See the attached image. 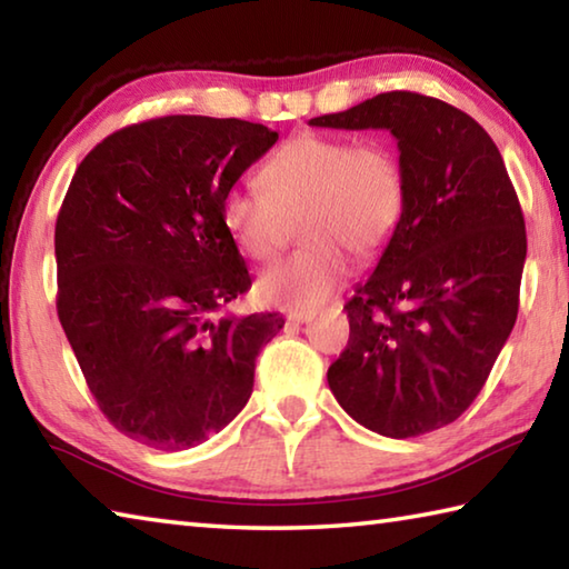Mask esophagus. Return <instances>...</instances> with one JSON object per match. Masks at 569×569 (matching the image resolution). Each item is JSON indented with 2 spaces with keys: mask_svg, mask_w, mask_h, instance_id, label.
<instances>
[{
  "mask_svg": "<svg viewBox=\"0 0 569 569\" xmlns=\"http://www.w3.org/2000/svg\"><path fill=\"white\" fill-rule=\"evenodd\" d=\"M286 319L293 323H308L316 319V311H296V308H291V311H286Z\"/></svg>",
  "mask_w": 569,
  "mask_h": 569,
  "instance_id": "34e87169",
  "label": "esophagus"
}]
</instances>
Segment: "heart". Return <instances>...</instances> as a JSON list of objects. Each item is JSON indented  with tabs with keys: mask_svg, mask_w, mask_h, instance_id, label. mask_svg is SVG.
Wrapping results in <instances>:
<instances>
[{
	"mask_svg": "<svg viewBox=\"0 0 569 569\" xmlns=\"http://www.w3.org/2000/svg\"><path fill=\"white\" fill-rule=\"evenodd\" d=\"M261 190L236 186L220 198V223L253 261H271L301 216V250L266 268L258 291L276 306L311 311L349 276V256L377 258L397 233L409 180L387 142L303 132L258 172Z\"/></svg>",
	"mask_w": 569,
	"mask_h": 569,
	"instance_id": "obj_1",
	"label": "heart"
}]
</instances>
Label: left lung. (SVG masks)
<instances>
[{"label": "left lung", "instance_id": "8db88e82", "mask_svg": "<svg viewBox=\"0 0 569 569\" xmlns=\"http://www.w3.org/2000/svg\"><path fill=\"white\" fill-rule=\"evenodd\" d=\"M316 128L389 130L409 203L349 303V343L329 366L343 411L409 439L469 409L512 333L527 256L525 216L495 140L451 104L381 92Z\"/></svg>", "mask_w": 569, "mask_h": 569}]
</instances>
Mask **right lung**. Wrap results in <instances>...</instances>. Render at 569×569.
I'll use <instances>...</instances> for the list:
<instances>
[{
	"label": "right lung",
	"mask_w": 569,
	"mask_h": 569,
	"mask_svg": "<svg viewBox=\"0 0 569 569\" xmlns=\"http://www.w3.org/2000/svg\"><path fill=\"white\" fill-rule=\"evenodd\" d=\"M278 132L203 114L128 124L80 162L54 226L57 316L114 429L178 451L233 421L281 313L218 316L250 288L220 198Z\"/></svg>",
	"instance_id": "right-lung-1"
}]
</instances>
